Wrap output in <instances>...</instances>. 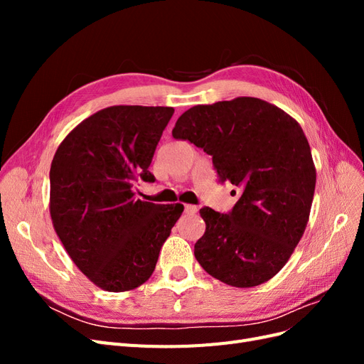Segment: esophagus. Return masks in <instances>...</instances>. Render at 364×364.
<instances>
[{
    "mask_svg": "<svg viewBox=\"0 0 364 364\" xmlns=\"http://www.w3.org/2000/svg\"><path fill=\"white\" fill-rule=\"evenodd\" d=\"M185 213L186 214H196L197 213V206H194V205H185Z\"/></svg>",
    "mask_w": 364,
    "mask_h": 364,
    "instance_id": "obj_1",
    "label": "esophagus"
}]
</instances>
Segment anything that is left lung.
Instances as JSON below:
<instances>
[{
	"label": "left lung",
	"mask_w": 364,
	"mask_h": 364,
	"mask_svg": "<svg viewBox=\"0 0 364 364\" xmlns=\"http://www.w3.org/2000/svg\"><path fill=\"white\" fill-rule=\"evenodd\" d=\"M173 136L203 149L220 181L241 191L229 214L200 209L206 229L196 259L232 287L272 279L302 238L314 196L316 167L299 123L261 98L237 97L193 106Z\"/></svg>",
	"instance_id": "1"
}]
</instances>
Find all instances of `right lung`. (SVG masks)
Returning <instances> with one entry per match:
<instances>
[{
    "instance_id": "add662e5",
    "label": "right lung",
    "mask_w": 364,
    "mask_h": 364,
    "mask_svg": "<svg viewBox=\"0 0 364 364\" xmlns=\"http://www.w3.org/2000/svg\"><path fill=\"white\" fill-rule=\"evenodd\" d=\"M174 114L164 106H109L65 136L50 168V215L70 258L106 291L144 284L159 250L183 211L135 197L165 126Z\"/></svg>"
}]
</instances>
